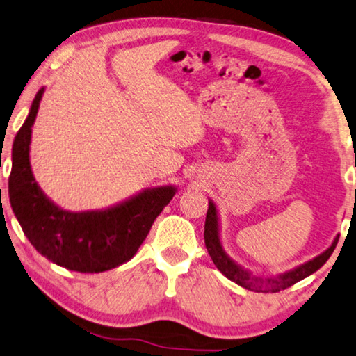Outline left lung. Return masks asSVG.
I'll list each match as a JSON object with an SVG mask.
<instances>
[{"mask_svg":"<svg viewBox=\"0 0 356 356\" xmlns=\"http://www.w3.org/2000/svg\"><path fill=\"white\" fill-rule=\"evenodd\" d=\"M205 247L209 250V254L211 256V261L215 262L222 275H226L229 280L237 283V285L250 289V291L256 293H278L282 289H286L294 283L304 280L305 277L312 275V273L320 269L325 262L330 259V256L334 251L339 235L332 240L331 247L325 250L323 253L315 256L314 259H310L304 264L294 267L291 270H286L283 273H278V275L272 277H262V275H254L250 270L245 269L240 264H237L231 256H229L222 248L221 237H220V215H218V209L215 202L211 199L209 200V211H207L205 218Z\"/></svg>","mask_w":356,"mask_h":356,"instance_id":"1","label":"left lung"}]
</instances>
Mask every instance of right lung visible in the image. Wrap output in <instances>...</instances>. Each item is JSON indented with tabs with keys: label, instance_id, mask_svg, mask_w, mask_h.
I'll return each mask as SVG.
<instances>
[{
	"label": "right lung",
	"instance_id": "add662e5",
	"mask_svg": "<svg viewBox=\"0 0 356 356\" xmlns=\"http://www.w3.org/2000/svg\"><path fill=\"white\" fill-rule=\"evenodd\" d=\"M44 87L38 90L13 145L9 200L36 251L68 270L98 273L132 259L152 222L177 194V186L146 188L102 210L70 211L49 199L31 172V127Z\"/></svg>",
	"mask_w": 356,
	"mask_h": 356
}]
</instances>
